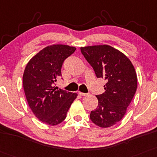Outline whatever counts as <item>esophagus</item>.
Returning a JSON list of instances; mask_svg holds the SVG:
<instances>
[{"label":"esophagus","mask_w":157,"mask_h":157,"mask_svg":"<svg viewBox=\"0 0 157 157\" xmlns=\"http://www.w3.org/2000/svg\"><path fill=\"white\" fill-rule=\"evenodd\" d=\"M79 94H80V96H88L89 94H88V93H82V92L79 91Z\"/></svg>","instance_id":"34e87169"}]
</instances>
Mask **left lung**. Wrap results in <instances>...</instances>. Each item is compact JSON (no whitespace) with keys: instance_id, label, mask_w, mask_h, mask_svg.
Instances as JSON below:
<instances>
[{"instance_id":"obj_1","label":"left lung","mask_w":157,"mask_h":157,"mask_svg":"<svg viewBox=\"0 0 157 157\" xmlns=\"http://www.w3.org/2000/svg\"><path fill=\"white\" fill-rule=\"evenodd\" d=\"M97 78L107 81L105 93L97 95L98 106L90 114L96 125L112 126L124 116L135 96L137 78L135 67L124 53L107 44L80 48Z\"/></svg>"}]
</instances>
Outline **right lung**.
I'll use <instances>...</instances> for the list:
<instances>
[{"label":"right lung","mask_w":157,"mask_h":157,"mask_svg":"<svg viewBox=\"0 0 157 157\" xmlns=\"http://www.w3.org/2000/svg\"><path fill=\"white\" fill-rule=\"evenodd\" d=\"M75 50L68 45H50L33 56L25 69L22 82L28 105L38 119L48 125L63 121L77 97L54 86L61 76L63 61Z\"/></svg>","instance_id":"add662e5"}]
</instances>
